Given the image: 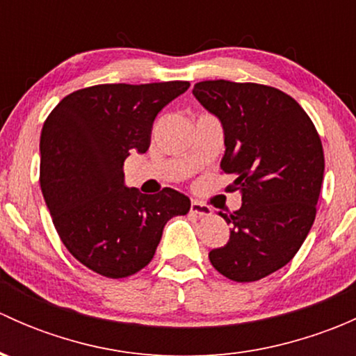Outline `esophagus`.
<instances>
[{
  "instance_id": "obj_1",
  "label": "esophagus",
  "mask_w": 356,
  "mask_h": 356,
  "mask_svg": "<svg viewBox=\"0 0 356 356\" xmlns=\"http://www.w3.org/2000/svg\"><path fill=\"white\" fill-rule=\"evenodd\" d=\"M191 213L198 215V217H208V215H211V208L208 207V204L201 203V201L193 200L191 201Z\"/></svg>"
}]
</instances>
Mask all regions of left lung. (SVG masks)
Returning <instances> with one entry per match:
<instances>
[{
    "instance_id": "left-lung-1",
    "label": "left lung",
    "mask_w": 356,
    "mask_h": 356,
    "mask_svg": "<svg viewBox=\"0 0 356 356\" xmlns=\"http://www.w3.org/2000/svg\"><path fill=\"white\" fill-rule=\"evenodd\" d=\"M193 95L224 129L220 167L241 193L227 245L208 253L236 282L267 277L293 260L307 239L324 179V149L314 122L289 95L264 84L203 81Z\"/></svg>"
}]
</instances>
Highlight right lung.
I'll use <instances>...</instances> for the list:
<instances>
[{"instance_id":"1","label":"right lung","mask_w":356,"mask_h":356,"mask_svg":"<svg viewBox=\"0 0 356 356\" xmlns=\"http://www.w3.org/2000/svg\"><path fill=\"white\" fill-rule=\"evenodd\" d=\"M189 82L99 84L65 96L41 132V191L56 232L82 265L122 279L152 261L165 224L191 201L175 189L143 195L124 182V161L146 153L158 111Z\"/></svg>"}]
</instances>
